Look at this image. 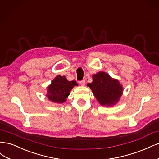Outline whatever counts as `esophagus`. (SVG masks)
Returning <instances> with one entry per match:
<instances>
[{
    "mask_svg": "<svg viewBox=\"0 0 159 159\" xmlns=\"http://www.w3.org/2000/svg\"><path fill=\"white\" fill-rule=\"evenodd\" d=\"M80 84L81 85H84L85 84V81L84 80H81V81H80Z\"/></svg>",
    "mask_w": 159,
    "mask_h": 159,
    "instance_id": "esophagus-1",
    "label": "esophagus"
}]
</instances>
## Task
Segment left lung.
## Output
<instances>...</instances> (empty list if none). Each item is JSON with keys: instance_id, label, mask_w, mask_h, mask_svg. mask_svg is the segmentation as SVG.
Instances as JSON below:
<instances>
[{"instance_id": "8db88e82", "label": "left lung", "mask_w": 159, "mask_h": 159, "mask_svg": "<svg viewBox=\"0 0 159 159\" xmlns=\"http://www.w3.org/2000/svg\"><path fill=\"white\" fill-rule=\"evenodd\" d=\"M87 85L102 105L115 104L122 95L123 88L118 80L112 79L103 71L94 74L92 83Z\"/></svg>"}]
</instances>
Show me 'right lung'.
Listing matches in <instances>:
<instances>
[{
    "mask_svg": "<svg viewBox=\"0 0 159 159\" xmlns=\"http://www.w3.org/2000/svg\"><path fill=\"white\" fill-rule=\"evenodd\" d=\"M75 85H78L75 81H69L65 76L57 75L48 88V98L55 103H63Z\"/></svg>",
    "mask_w": 159,
    "mask_h": 159,
    "instance_id": "1",
    "label": "right lung"
}]
</instances>
